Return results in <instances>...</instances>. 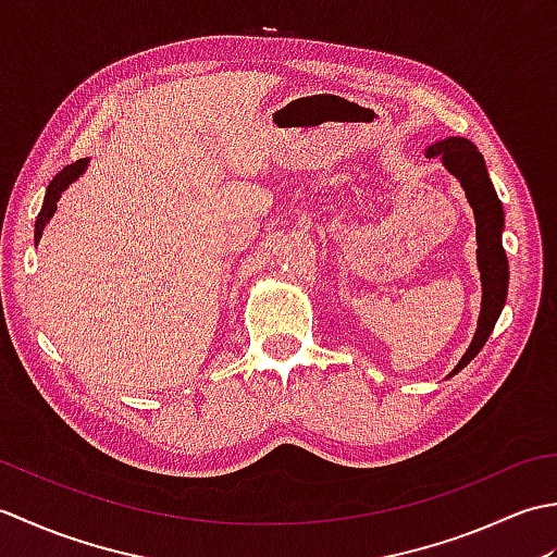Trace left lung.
Returning a JSON list of instances; mask_svg holds the SVG:
<instances>
[{
  "label": "left lung",
  "mask_w": 557,
  "mask_h": 557,
  "mask_svg": "<svg viewBox=\"0 0 557 557\" xmlns=\"http://www.w3.org/2000/svg\"><path fill=\"white\" fill-rule=\"evenodd\" d=\"M425 158H441L445 170L455 176L467 194L471 210H474L476 222V265L481 272V313L476 323L474 339L469 349L447 377L457 375L465 366L476 357L486 345L495 323L503 313L507 299V282H510V265L503 248V230H505V212L498 194H495L493 182L476 146L467 138L449 136L435 140L425 148Z\"/></svg>",
  "instance_id": "8db88e82"
}]
</instances>
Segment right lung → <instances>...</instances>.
<instances>
[{"label":"right lung","mask_w":557,"mask_h":557,"mask_svg":"<svg viewBox=\"0 0 557 557\" xmlns=\"http://www.w3.org/2000/svg\"><path fill=\"white\" fill-rule=\"evenodd\" d=\"M88 162H90V158H83V160H78L74 164H69V168H64L62 172H59L54 180L50 182V186H47V194H45V200H42V210H40L38 220H35V244L40 242L42 230L47 227V222H50L52 215L57 212L59 198H62V194L66 191L69 184H74L78 176L88 170Z\"/></svg>","instance_id":"1"}]
</instances>
